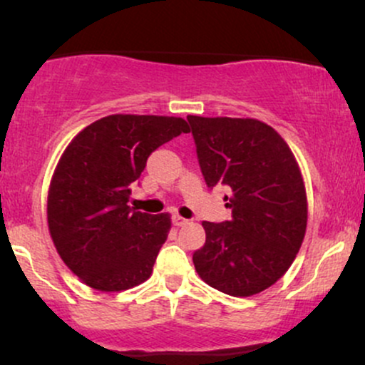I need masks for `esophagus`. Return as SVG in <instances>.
I'll list each match as a JSON object with an SVG mask.
<instances>
[{
    "label": "esophagus",
    "mask_w": 365,
    "mask_h": 365,
    "mask_svg": "<svg viewBox=\"0 0 365 365\" xmlns=\"http://www.w3.org/2000/svg\"><path fill=\"white\" fill-rule=\"evenodd\" d=\"M171 221H173L175 226H183V225L188 223V220H185V217H182V216H178V215L171 216Z\"/></svg>",
    "instance_id": "34e87169"
}]
</instances>
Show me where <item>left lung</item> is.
<instances>
[{
    "label": "left lung",
    "mask_w": 365,
    "mask_h": 365,
    "mask_svg": "<svg viewBox=\"0 0 365 365\" xmlns=\"http://www.w3.org/2000/svg\"><path fill=\"white\" fill-rule=\"evenodd\" d=\"M209 188L225 185L232 220L204 221L206 244L195 271L209 287L250 297L292 266L307 226V199L290 148L269 125L252 118L187 116Z\"/></svg>",
    "instance_id": "left-lung-1"
}]
</instances>
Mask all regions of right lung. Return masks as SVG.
<instances>
[{
	"label": "right lung",
	"instance_id": "add662e5",
	"mask_svg": "<svg viewBox=\"0 0 365 365\" xmlns=\"http://www.w3.org/2000/svg\"><path fill=\"white\" fill-rule=\"evenodd\" d=\"M188 132L175 116L110 115L65 149L49 187L48 225L63 262L91 288L127 290L153 273L171 221L130 207L132 183L159 145Z\"/></svg>",
	"mask_w": 365,
	"mask_h": 365
}]
</instances>
